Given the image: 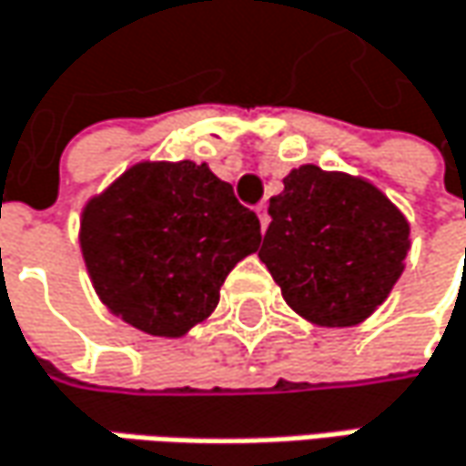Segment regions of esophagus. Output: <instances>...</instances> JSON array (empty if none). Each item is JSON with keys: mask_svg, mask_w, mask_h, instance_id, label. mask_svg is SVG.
Masks as SVG:
<instances>
[{"mask_svg": "<svg viewBox=\"0 0 466 466\" xmlns=\"http://www.w3.org/2000/svg\"><path fill=\"white\" fill-rule=\"evenodd\" d=\"M256 213H258L260 232H266V227H268V210H266V206H263V203H260V206L256 208Z\"/></svg>", "mask_w": 466, "mask_h": 466, "instance_id": "esophagus-1", "label": "esophagus"}]
</instances>
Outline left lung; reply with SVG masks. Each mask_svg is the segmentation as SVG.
Instances as JSON below:
<instances>
[{
  "label": "left lung",
  "mask_w": 466,
  "mask_h": 466,
  "mask_svg": "<svg viewBox=\"0 0 466 466\" xmlns=\"http://www.w3.org/2000/svg\"><path fill=\"white\" fill-rule=\"evenodd\" d=\"M268 200L258 258L282 298L316 327H356L390 295L411 248L409 221L370 178L292 168Z\"/></svg>",
  "instance_id": "1"
}]
</instances>
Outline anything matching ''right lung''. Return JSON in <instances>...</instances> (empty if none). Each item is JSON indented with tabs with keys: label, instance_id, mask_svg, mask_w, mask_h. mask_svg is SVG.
<instances>
[{
	"label": "right lung",
	"instance_id": "right-lung-1",
	"mask_svg": "<svg viewBox=\"0 0 466 466\" xmlns=\"http://www.w3.org/2000/svg\"><path fill=\"white\" fill-rule=\"evenodd\" d=\"M78 245L107 311L174 340L216 311L260 224L208 163L139 160L86 200Z\"/></svg>",
	"mask_w": 466,
	"mask_h": 466
}]
</instances>
